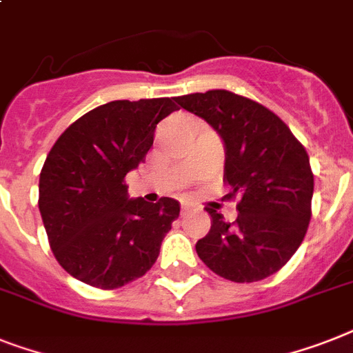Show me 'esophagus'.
<instances>
[{"instance_id":"34e87169","label":"esophagus","mask_w":353,"mask_h":353,"mask_svg":"<svg viewBox=\"0 0 353 353\" xmlns=\"http://www.w3.org/2000/svg\"><path fill=\"white\" fill-rule=\"evenodd\" d=\"M190 212V205L188 203H181V216H186Z\"/></svg>"}]
</instances>
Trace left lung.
<instances>
[{
    "label": "left lung",
    "mask_w": 353,
    "mask_h": 353,
    "mask_svg": "<svg viewBox=\"0 0 353 353\" xmlns=\"http://www.w3.org/2000/svg\"><path fill=\"white\" fill-rule=\"evenodd\" d=\"M205 119L225 147L228 197H239L234 225L210 214V232L196 243L199 259L217 276L254 283L286 265L305 239L312 216L314 176L305 147L259 103L228 90L176 97Z\"/></svg>",
    "instance_id": "1"
}]
</instances>
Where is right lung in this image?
I'll use <instances>...</instances> for the list:
<instances>
[{"mask_svg": "<svg viewBox=\"0 0 353 353\" xmlns=\"http://www.w3.org/2000/svg\"><path fill=\"white\" fill-rule=\"evenodd\" d=\"M176 97L105 103L63 132L39 174V212L57 263L76 279L112 290L145 276L179 203L130 199L125 176L145 161Z\"/></svg>", "mask_w": 353, "mask_h": 353, "instance_id": "add662e5", "label": "right lung"}]
</instances>
